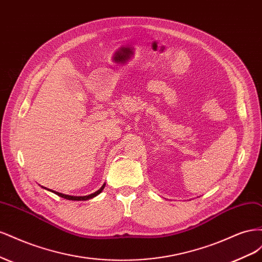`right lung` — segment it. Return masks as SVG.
<instances>
[{
    "label": "right lung",
    "instance_id": "add662e5",
    "mask_svg": "<svg viewBox=\"0 0 262 262\" xmlns=\"http://www.w3.org/2000/svg\"><path fill=\"white\" fill-rule=\"evenodd\" d=\"M105 186H106V185H102V186H101V188H100L99 190H97L96 192H94V193L89 194V195H84V196L68 195V194H63V193H60V192H57V191H53V190H52V192H54L55 194H58V195H59V196H61V198H64V199H67V200H77V201H83V200H89V199H92V198H94V196H96L97 194H99V193L102 191V189L105 188Z\"/></svg>",
    "mask_w": 262,
    "mask_h": 262
}]
</instances>
